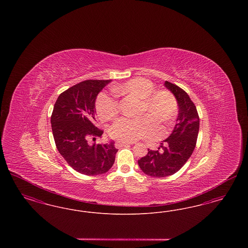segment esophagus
<instances>
[{
    "label": "esophagus",
    "instance_id": "obj_1",
    "mask_svg": "<svg viewBox=\"0 0 248 248\" xmlns=\"http://www.w3.org/2000/svg\"><path fill=\"white\" fill-rule=\"evenodd\" d=\"M129 142H125V141H116L115 143V147L116 148H121V147H123V146H126V145H129Z\"/></svg>",
    "mask_w": 248,
    "mask_h": 248
}]
</instances>
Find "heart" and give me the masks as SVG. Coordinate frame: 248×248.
I'll return each mask as SVG.
<instances>
[{
	"label": "heart",
	"instance_id": "1",
	"mask_svg": "<svg viewBox=\"0 0 248 248\" xmlns=\"http://www.w3.org/2000/svg\"><path fill=\"white\" fill-rule=\"evenodd\" d=\"M116 93L133 94L142 99V112H149L156 121L168 125L176 116L177 101L175 95L168 90L155 91V86L151 81L145 78H135L126 83L113 88ZM96 111L102 121L114 118L119 112L118 100L107 93H100L96 99ZM149 115L136 119L122 117L118 119L110 127L111 138L120 141L132 142L150 136L154 139H162L166 134L161 130Z\"/></svg>",
	"mask_w": 248,
	"mask_h": 248
}]
</instances>
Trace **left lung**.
Instances as JSON below:
<instances>
[{
    "label": "left lung",
    "mask_w": 248,
    "mask_h": 248,
    "mask_svg": "<svg viewBox=\"0 0 248 248\" xmlns=\"http://www.w3.org/2000/svg\"><path fill=\"white\" fill-rule=\"evenodd\" d=\"M165 86L177 99L178 114L176 125L157 151L149 149L147 155L139 160L142 172L154 177L174 175L186 164L194 151L200 125L196 107L189 94L167 81Z\"/></svg>",
    "instance_id": "obj_1"
}]
</instances>
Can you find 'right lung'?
<instances>
[{"instance_id": "right-lung-1", "label": "right lung", "mask_w": 248, "mask_h": 248, "mask_svg": "<svg viewBox=\"0 0 248 248\" xmlns=\"http://www.w3.org/2000/svg\"><path fill=\"white\" fill-rule=\"evenodd\" d=\"M110 80H87L59 94L51 116L54 140L59 154L71 167L86 176L107 173L115 161L118 150L114 142L89 144L101 138L95 126V99Z\"/></svg>"}]
</instances>
